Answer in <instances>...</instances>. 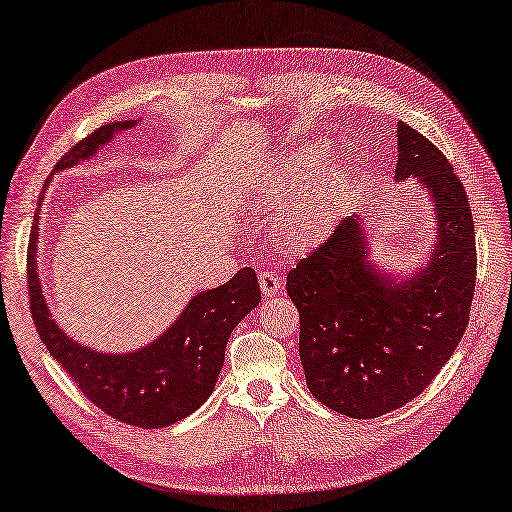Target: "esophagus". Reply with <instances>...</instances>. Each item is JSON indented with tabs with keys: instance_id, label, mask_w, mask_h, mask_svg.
Segmentation results:
<instances>
[{
	"instance_id": "34e87169",
	"label": "esophagus",
	"mask_w": 512,
	"mask_h": 512,
	"mask_svg": "<svg viewBox=\"0 0 512 512\" xmlns=\"http://www.w3.org/2000/svg\"><path fill=\"white\" fill-rule=\"evenodd\" d=\"M258 280H260V291H263L265 297L278 295L280 289H282V282H280L276 271H260Z\"/></svg>"
}]
</instances>
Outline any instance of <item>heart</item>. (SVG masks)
Instances as JSON below:
<instances>
[{"instance_id":"b5f03b06","label":"heart","mask_w":512,"mask_h":512,"mask_svg":"<svg viewBox=\"0 0 512 512\" xmlns=\"http://www.w3.org/2000/svg\"><path fill=\"white\" fill-rule=\"evenodd\" d=\"M323 156L321 145L302 147L271 173L256 195L269 208L295 202L284 215L286 239L295 247L313 245L330 232L347 191V169L341 162L323 167Z\"/></svg>"}]
</instances>
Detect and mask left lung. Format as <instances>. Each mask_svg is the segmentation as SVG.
<instances>
[{
    "label": "left lung",
    "mask_w": 512,
    "mask_h": 512,
    "mask_svg": "<svg viewBox=\"0 0 512 512\" xmlns=\"http://www.w3.org/2000/svg\"><path fill=\"white\" fill-rule=\"evenodd\" d=\"M397 180L417 176L434 197L439 243L430 265L395 284L373 269L356 219L286 276L299 313V358L321 404L354 419L402 408L450 360L476 289V232L450 160L408 123L397 126Z\"/></svg>",
    "instance_id": "left-lung-1"
}]
</instances>
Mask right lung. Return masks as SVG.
Instances as JSON below:
<instances>
[{
	"label": "right lung",
	"instance_id": "1",
	"mask_svg": "<svg viewBox=\"0 0 512 512\" xmlns=\"http://www.w3.org/2000/svg\"><path fill=\"white\" fill-rule=\"evenodd\" d=\"M134 121L108 123L73 145L54 171L93 156L110 136ZM41 206V204H39ZM39 213L28 243V293L36 332L47 352L65 369L89 402L106 415L136 428H165L191 415L213 393L226 358V345L239 321L260 302V284L252 267L239 269L219 289L191 299L180 319L152 345L134 354H99L62 334L49 319L36 276Z\"/></svg>",
	"mask_w": 512,
	"mask_h": 512
}]
</instances>
